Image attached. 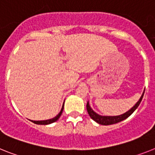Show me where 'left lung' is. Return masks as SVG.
Here are the masks:
<instances>
[{
  "mask_svg": "<svg viewBox=\"0 0 155 155\" xmlns=\"http://www.w3.org/2000/svg\"><path fill=\"white\" fill-rule=\"evenodd\" d=\"M144 91H145V90H144ZM144 92L143 93V95L141 96V97L139 100V102L133 106V107L129 110V111L126 112L125 114H122V115L120 116H115V117H105V116H100L98 114H97L95 112H94L93 110H91V108L90 107L89 103H87V110L88 114L90 115V117H91V119H93L94 121H96L97 123L100 124H102V125H110V124H117L118 122L122 121V120H125L126 118H128L131 114L133 113L135 110L137 109V107L140 106V102H141L142 99H143V97Z\"/></svg>",
  "mask_w": 155,
  "mask_h": 155,
  "instance_id": "obj_1",
  "label": "left lung"
}]
</instances>
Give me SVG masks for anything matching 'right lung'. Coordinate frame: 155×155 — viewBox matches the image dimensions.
I'll return each instance as SVG.
<instances>
[{
    "label": "right lung",
    "mask_w": 155,
    "mask_h": 155,
    "mask_svg": "<svg viewBox=\"0 0 155 155\" xmlns=\"http://www.w3.org/2000/svg\"><path fill=\"white\" fill-rule=\"evenodd\" d=\"M63 110H64V105H63V106H62V109H61V112L59 113V114H58L57 117H55L54 118H53V119L46 120H39V121H35V120H31V121L33 122V123H35V124H52V123L57 121V120L59 119L60 117L61 116L62 112H63Z\"/></svg>",
    "instance_id": "obj_1"
}]
</instances>
